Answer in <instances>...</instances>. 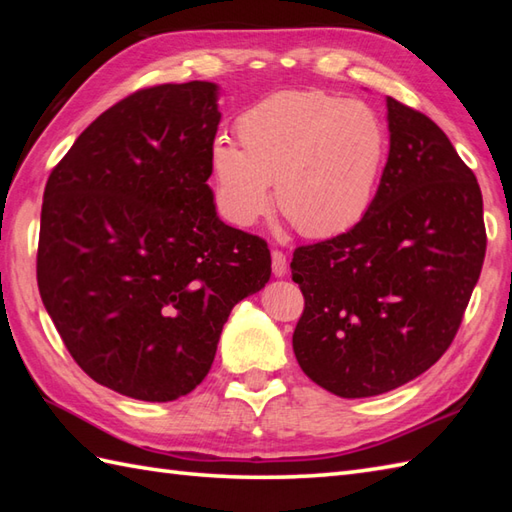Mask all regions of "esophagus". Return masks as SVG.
Returning <instances> with one entry per match:
<instances>
[{
  "mask_svg": "<svg viewBox=\"0 0 512 512\" xmlns=\"http://www.w3.org/2000/svg\"><path fill=\"white\" fill-rule=\"evenodd\" d=\"M288 273V262L286 255L281 250H273V275L275 277H284Z\"/></svg>",
  "mask_w": 512,
  "mask_h": 512,
  "instance_id": "1",
  "label": "esophagus"
}]
</instances>
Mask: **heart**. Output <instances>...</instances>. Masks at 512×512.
<instances>
[{
    "label": "heart",
    "mask_w": 512,
    "mask_h": 512,
    "mask_svg": "<svg viewBox=\"0 0 512 512\" xmlns=\"http://www.w3.org/2000/svg\"><path fill=\"white\" fill-rule=\"evenodd\" d=\"M239 147L215 140L217 202L237 226L277 209L312 239L350 231L372 209L389 154L372 105L323 90L268 96L237 118Z\"/></svg>",
    "instance_id": "heart-1"
}]
</instances>
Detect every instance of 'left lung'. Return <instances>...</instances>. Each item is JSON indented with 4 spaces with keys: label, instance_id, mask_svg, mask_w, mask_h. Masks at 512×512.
Returning <instances> with one entry per match:
<instances>
[{
    "label": "left lung",
    "instance_id": "left-lung-1",
    "mask_svg": "<svg viewBox=\"0 0 512 512\" xmlns=\"http://www.w3.org/2000/svg\"><path fill=\"white\" fill-rule=\"evenodd\" d=\"M389 158L372 209L347 233L299 246L306 308L292 350L341 398L409 383L449 350L486 255L482 191L447 134L387 96Z\"/></svg>",
    "mask_w": 512,
    "mask_h": 512
}]
</instances>
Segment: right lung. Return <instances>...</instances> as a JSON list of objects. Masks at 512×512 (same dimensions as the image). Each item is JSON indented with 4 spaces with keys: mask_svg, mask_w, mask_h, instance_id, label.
I'll return each instance as SVG.
<instances>
[{
    "mask_svg": "<svg viewBox=\"0 0 512 512\" xmlns=\"http://www.w3.org/2000/svg\"><path fill=\"white\" fill-rule=\"evenodd\" d=\"M217 85L138 90L74 140L43 191L37 284L79 367L118 394L198 387L235 303L270 279L262 237L215 211Z\"/></svg>",
    "mask_w": 512,
    "mask_h": 512,
    "instance_id": "obj_1",
    "label": "right lung"
}]
</instances>
